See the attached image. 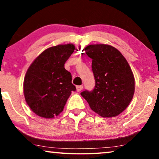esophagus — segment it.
<instances>
[{"mask_svg":"<svg viewBox=\"0 0 159 159\" xmlns=\"http://www.w3.org/2000/svg\"><path fill=\"white\" fill-rule=\"evenodd\" d=\"M76 89H77V92H80V91H81L82 89H83V86H82V85H78V86L76 87Z\"/></svg>","mask_w":159,"mask_h":159,"instance_id":"obj_1","label":"esophagus"}]
</instances>
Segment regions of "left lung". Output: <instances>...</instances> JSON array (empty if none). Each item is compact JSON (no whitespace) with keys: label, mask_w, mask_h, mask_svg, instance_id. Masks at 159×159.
Instances as JSON below:
<instances>
[{"label":"left lung","mask_w":159,"mask_h":159,"mask_svg":"<svg viewBox=\"0 0 159 159\" xmlns=\"http://www.w3.org/2000/svg\"><path fill=\"white\" fill-rule=\"evenodd\" d=\"M84 51L93 60L95 86L92 92L83 91L81 95L99 116H118L127 108L134 93V77L127 61L110 45H89Z\"/></svg>","instance_id":"1"}]
</instances>
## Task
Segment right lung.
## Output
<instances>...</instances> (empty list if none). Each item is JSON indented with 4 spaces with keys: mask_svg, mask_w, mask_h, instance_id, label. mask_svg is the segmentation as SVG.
<instances>
[{
    "mask_svg": "<svg viewBox=\"0 0 159 159\" xmlns=\"http://www.w3.org/2000/svg\"><path fill=\"white\" fill-rule=\"evenodd\" d=\"M75 49L71 43L50 47L28 68L24 79V95L30 109L38 116L45 119L58 116L76 90L71 73L64 68Z\"/></svg>",
    "mask_w": 159,
    "mask_h": 159,
    "instance_id": "right-lung-1",
    "label": "right lung"
}]
</instances>
